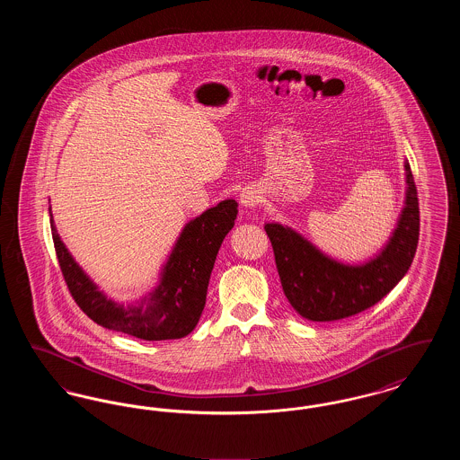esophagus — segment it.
Masks as SVG:
<instances>
[{"mask_svg":"<svg viewBox=\"0 0 460 460\" xmlns=\"http://www.w3.org/2000/svg\"><path fill=\"white\" fill-rule=\"evenodd\" d=\"M240 203L244 208H255L261 203V193L255 188H244L240 193Z\"/></svg>","mask_w":460,"mask_h":460,"instance_id":"obj_1","label":"esophagus"}]
</instances>
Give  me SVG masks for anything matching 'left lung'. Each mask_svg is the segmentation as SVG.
<instances>
[{
    "label": "left lung",
    "mask_w": 460,
    "mask_h": 460,
    "mask_svg": "<svg viewBox=\"0 0 460 460\" xmlns=\"http://www.w3.org/2000/svg\"><path fill=\"white\" fill-rule=\"evenodd\" d=\"M403 167V208L390 240L366 262L336 261L293 227L265 224L286 298L302 317L328 323L355 315L377 304L407 274L419 241V201L407 160Z\"/></svg>",
    "instance_id": "obj_1"
}]
</instances>
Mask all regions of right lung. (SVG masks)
<instances>
[{"mask_svg":"<svg viewBox=\"0 0 460 460\" xmlns=\"http://www.w3.org/2000/svg\"><path fill=\"white\" fill-rule=\"evenodd\" d=\"M48 210L58 263L75 304L103 328L146 341H160L184 338L197 328L210 274L220 244L234 226L238 203L233 198L222 199L190 220L160 269L158 285L129 305L109 298L75 262L57 231L51 207Z\"/></svg>","mask_w":460,"mask_h":460,"instance_id":"add662e5","label":"right lung"}]
</instances>
